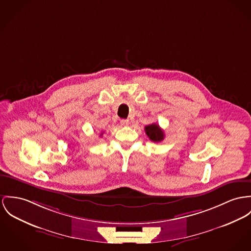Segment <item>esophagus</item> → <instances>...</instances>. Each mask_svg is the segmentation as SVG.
<instances>
[{"label": "esophagus", "instance_id": "obj_1", "mask_svg": "<svg viewBox=\"0 0 251 251\" xmlns=\"http://www.w3.org/2000/svg\"><path fill=\"white\" fill-rule=\"evenodd\" d=\"M120 124L122 126H128L129 125V120L128 119H121L120 120Z\"/></svg>", "mask_w": 251, "mask_h": 251}]
</instances>
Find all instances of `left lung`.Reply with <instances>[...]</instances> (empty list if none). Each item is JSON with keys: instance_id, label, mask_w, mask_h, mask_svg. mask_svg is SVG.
Returning <instances> with one entry per match:
<instances>
[{"instance_id": "8db88e82", "label": "left lung", "mask_w": 251, "mask_h": 251, "mask_svg": "<svg viewBox=\"0 0 251 251\" xmlns=\"http://www.w3.org/2000/svg\"><path fill=\"white\" fill-rule=\"evenodd\" d=\"M145 133L148 135V137L154 141V142H159L161 140H163L164 138V132L161 130V128L155 124H150L148 126H145Z\"/></svg>"}]
</instances>
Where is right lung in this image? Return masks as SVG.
Returning <instances> with one entry per match:
<instances>
[{
  "instance_id": "right-lung-1",
  "label": "right lung",
  "mask_w": 251,
  "mask_h": 251,
  "mask_svg": "<svg viewBox=\"0 0 251 251\" xmlns=\"http://www.w3.org/2000/svg\"><path fill=\"white\" fill-rule=\"evenodd\" d=\"M102 134H103V133H101V135H102Z\"/></svg>"
}]
</instances>
